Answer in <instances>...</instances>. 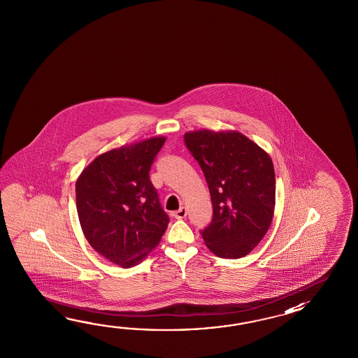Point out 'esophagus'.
I'll return each instance as SVG.
<instances>
[{"label":"esophagus","instance_id":"34e87169","mask_svg":"<svg viewBox=\"0 0 358 358\" xmlns=\"http://www.w3.org/2000/svg\"><path fill=\"white\" fill-rule=\"evenodd\" d=\"M187 216V208L185 207H180L178 211L174 213V217L176 219H184Z\"/></svg>","mask_w":358,"mask_h":358}]
</instances>
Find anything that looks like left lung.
I'll use <instances>...</instances> for the list:
<instances>
[{
	"instance_id": "1",
	"label": "left lung",
	"mask_w": 358,
	"mask_h": 358,
	"mask_svg": "<svg viewBox=\"0 0 358 358\" xmlns=\"http://www.w3.org/2000/svg\"><path fill=\"white\" fill-rule=\"evenodd\" d=\"M184 143L202 169L213 201V221L201 230L206 245L221 259L247 256L274 216L273 161L238 131H190Z\"/></svg>"
}]
</instances>
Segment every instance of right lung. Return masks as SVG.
<instances>
[{
	"mask_svg": "<svg viewBox=\"0 0 358 358\" xmlns=\"http://www.w3.org/2000/svg\"><path fill=\"white\" fill-rule=\"evenodd\" d=\"M166 138H151L99 155L76 184V210L88 243L128 268L141 264L168 228L150 170Z\"/></svg>",
	"mask_w": 358,
	"mask_h": 358,
	"instance_id": "obj_1",
	"label": "right lung"
}]
</instances>
